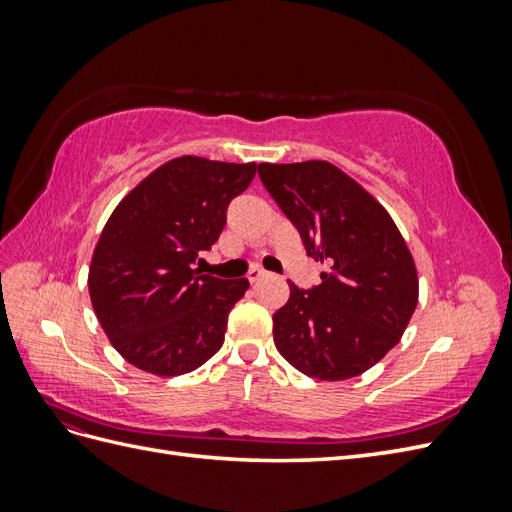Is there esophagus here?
<instances>
[{
	"label": "esophagus",
	"instance_id": "34e87169",
	"mask_svg": "<svg viewBox=\"0 0 512 512\" xmlns=\"http://www.w3.org/2000/svg\"><path fill=\"white\" fill-rule=\"evenodd\" d=\"M262 277H267V271H262L260 267H252V269H250V273H247V280H250L252 284L260 282Z\"/></svg>",
	"mask_w": 512,
	"mask_h": 512
}]
</instances>
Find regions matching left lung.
<instances>
[{
	"mask_svg": "<svg viewBox=\"0 0 512 512\" xmlns=\"http://www.w3.org/2000/svg\"><path fill=\"white\" fill-rule=\"evenodd\" d=\"M258 175L297 226L320 284L273 314V342L301 374L348 380L399 344L418 303L408 245L378 200L331 162L258 164Z\"/></svg>",
	"mask_w": 512,
	"mask_h": 512,
	"instance_id": "obj_1",
	"label": "left lung"
}]
</instances>
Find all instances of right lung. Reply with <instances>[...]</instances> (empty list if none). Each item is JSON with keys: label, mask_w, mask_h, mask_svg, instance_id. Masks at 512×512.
I'll return each mask as SVG.
<instances>
[{"label": "right lung", "mask_w": 512, "mask_h": 512, "mask_svg": "<svg viewBox=\"0 0 512 512\" xmlns=\"http://www.w3.org/2000/svg\"><path fill=\"white\" fill-rule=\"evenodd\" d=\"M256 164L181 156L162 164L108 218L89 267V297L113 348L153 376L190 374L224 344L250 282L194 269L226 224Z\"/></svg>", "instance_id": "obj_1"}]
</instances>
